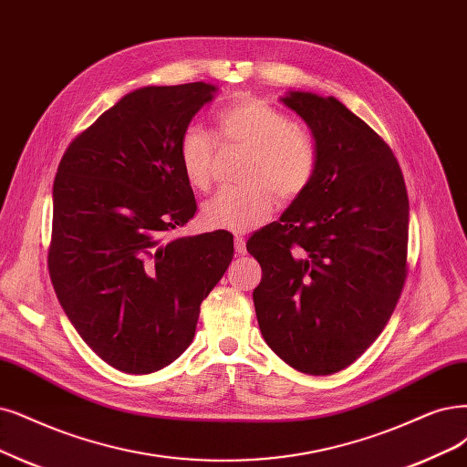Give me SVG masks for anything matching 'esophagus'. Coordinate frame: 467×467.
I'll return each mask as SVG.
<instances>
[{"label":"esophagus","mask_w":467,"mask_h":467,"mask_svg":"<svg viewBox=\"0 0 467 467\" xmlns=\"http://www.w3.org/2000/svg\"><path fill=\"white\" fill-rule=\"evenodd\" d=\"M234 250H236L238 255L246 254V240H244V236H240V234L234 236Z\"/></svg>","instance_id":"obj_1"}]
</instances>
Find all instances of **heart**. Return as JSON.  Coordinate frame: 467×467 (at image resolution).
<instances>
[{"label":"heart","instance_id":"1","mask_svg":"<svg viewBox=\"0 0 467 467\" xmlns=\"http://www.w3.org/2000/svg\"><path fill=\"white\" fill-rule=\"evenodd\" d=\"M221 142L250 148L243 167V186H229L203 203L202 219L212 229L244 233L262 223L275 205L300 198L317 171V148L306 127L285 111L254 96H238L217 111ZM188 184L205 192L213 182L215 148L198 127H188L177 146Z\"/></svg>","mask_w":467,"mask_h":467}]
</instances>
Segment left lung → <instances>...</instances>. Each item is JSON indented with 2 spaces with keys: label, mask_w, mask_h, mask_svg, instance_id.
Here are the masks:
<instances>
[{
  "label": "left lung",
  "mask_w": 467,
  "mask_h": 467,
  "mask_svg": "<svg viewBox=\"0 0 467 467\" xmlns=\"http://www.w3.org/2000/svg\"><path fill=\"white\" fill-rule=\"evenodd\" d=\"M281 101L312 130L317 171L281 219L248 240L262 265L255 316L290 368L331 375L371 347L400 298L408 192L392 150L337 98L292 90Z\"/></svg>",
  "instance_id": "1"
}]
</instances>
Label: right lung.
Instances as JSON below:
<instances>
[{
	"label": "right lung",
	"instance_id": "obj_1",
	"mask_svg": "<svg viewBox=\"0 0 467 467\" xmlns=\"http://www.w3.org/2000/svg\"><path fill=\"white\" fill-rule=\"evenodd\" d=\"M217 86H144L68 144L54 182L49 277L82 340L144 375L194 338L200 304L233 260V234L167 240L196 213L177 146Z\"/></svg>",
	"mask_w": 467,
	"mask_h": 467
}]
</instances>
